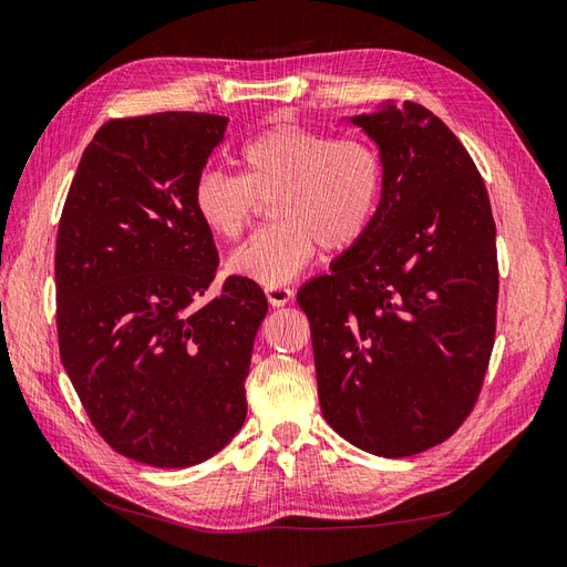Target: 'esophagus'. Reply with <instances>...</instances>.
<instances>
[{
    "label": "esophagus",
    "instance_id": "1",
    "mask_svg": "<svg viewBox=\"0 0 567 567\" xmlns=\"http://www.w3.org/2000/svg\"><path fill=\"white\" fill-rule=\"evenodd\" d=\"M266 297L270 301V307H285V303L295 297V292L285 285H268Z\"/></svg>",
    "mask_w": 567,
    "mask_h": 567
}]
</instances>
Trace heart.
<instances>
[{
  "label": "heart",
  "instance_id": "heart-1",
  "mask_svg": "<svg viewBox=\"0 0 567 567\" xmlns=\"http://www.w3.org/2000/svg\"><path fill=\"white\" fill-rule=\"evenodd\" d=\"M239 174L206 169L192 200L198 220L223 241H237L268 200L272 225L229 258V270L260 285H282L318 249L344 251L371 227L383 188L379 151L364 138H330L316 128L278 124L246 141Z\"/></svg>",
  "mask_w": 567,
  "mask_h": 567
}]
</instances>
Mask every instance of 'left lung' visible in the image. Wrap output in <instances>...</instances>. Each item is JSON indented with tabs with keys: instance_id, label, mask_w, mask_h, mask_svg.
<instances>
[{
	"instance_id": "obj_1",
	"label": "left lung",
	"mask_w": 567,
	"mask_h": 567,
	"mask_svg": "<svg viewBox=\"0 0 567 567\" xmlns=\"http://www.w3.org/2000/svg\"><path fill=\"white\" fill-rule=\"evenodd\" d=\"M352 122L381 148V206L297 301L326 422L367 453L410 457L447 441L484 388L496 223L474 159L433 112L408 100Z\"/></svg>"
}]
</instances>
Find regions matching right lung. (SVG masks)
<instances>
[{
    "instance_id": "add662e5",
    "label": "right lung",
    "mask_w": 567,
    "mask_h": 567,
    "mask_svg": "<svg viewBox=\"0 0 567 567\" xmlns=\"http://www.w3.org/2000/svg\"><path fill=\"white\" fill-rule=\"evenodd\" d=\"M227 117L110 120L83 151L56 229V338L95 431L151 467H192L235 439L268 299L217 270L192 192Z\"/></svg>"
}]
</instances>
